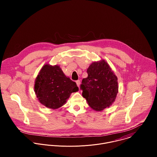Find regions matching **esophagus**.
Segmentation results:
<instances>
[{"instance_id": "1", "label": "esophagus", "mask_w": 157, "mask_h": 157, "mask_svg": "<svg viewBox=\"0 0 157 157\" xmlns=\"http://www.w3.org/2000/svg\"><path fill=\"white\" fill-rule=\"evenodd\" d=\"M75 82H76V83H77V86L79 87V86H80V80H77Z\"/></svg>"}]
</instances>
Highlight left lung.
I'll list each match as a JSON object with an SVG mask.
<instances>
[{"mask_svg": "<svg viewBox=\"0 0 157 157\" xmlns=\"http://www.w3.org/2000/svg\"><path fill=\"white\" fill-rule=\"evenodd\" d=\"M88 77L82 80V95L90 107L101 111L115 101L118 92L117 77L105 60L94 62L87 69Z\"/></svg>", "mask_w": 157, "mask_h": 157, "instance_id": "obj_1", "label": "left lung"}]
</instances>
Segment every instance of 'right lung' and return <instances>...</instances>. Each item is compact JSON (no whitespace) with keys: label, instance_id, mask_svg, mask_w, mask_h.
Segmentation results:
<instances>
[{"label":"right lung","instance_id":"1","mask_svg":"<svg viewBox=\"0 0 157 157\" xmlns=\"http://www.w3.org/2000/svg\"><path fill=\"white\" fill-rule=\"evenodd\" d=\"M78 90L76 83L67 77L57 65H44L35 80L36 97L41 104L49 109L62 107L71 93Z\"/></svg>","mask_w":157,"mask_h":157}]
</instances>
